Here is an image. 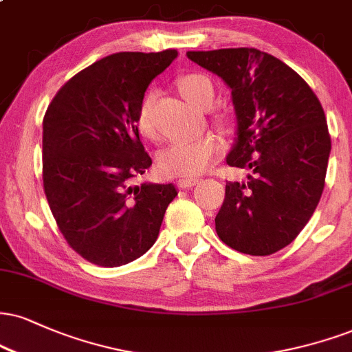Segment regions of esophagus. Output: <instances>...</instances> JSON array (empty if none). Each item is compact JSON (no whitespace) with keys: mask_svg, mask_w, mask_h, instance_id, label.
Segmentation results:
<instances>
[{"mask_svg":"<svg viewBox=\"0 0 352 352\" xmlns=\"http://www.w3.org/2000/svg\"><path fill=\"white\" fill-rule=\"evenodd\" d=\"M200 180H201L200 177H182V179H179V185L182 188H188V187H193V185H197Z\"/></svg>","mask_w":352,"mask_h":352,"instance_id":"esophagus-1","label":"esophagus"}]
</instances>
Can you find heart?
<instances>
[{
	"label": "heart",
	"mask_w": 352,
	"mask_h": 352,
	"mask_svg": "<svg viewBox=\"0 0 352 352\" xmlns=\"http://www.w3.org/2000/svg\"><path fill=\"white\" fill-rule=\"evenodd\" d=\"M179 90L188 101L197 107H210L214 98L213 83L201 74H188L179 78ZM152 95H146L139 104L138 124L139 133L146 138L154 135V122H152ZM214 122L224 131L234 128V118L228 113H219L214 116ZM221 142L218 135L205 133L197 138H177L172 139L159 152V168L165 175L180 177L195 175L205 170L217 157Z\"/></svg>",
	"instance_id": "heart-1"
}]
</instances>
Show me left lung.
Instances as JSON below:
<instances>
[{"label":"left lung","mask_w":352,"mask_h":352,"mask_svg":"<svg viewBox=\"0 0 352 352\" xmlns=\"http://www.w3.org/2000/svg\"><path fill=\"white\" fill-rule=\"evenodd\" d=\"M231 88L238 141L228 165L248 170L226 182L214 224L219 239L251 256L289 245L315 213L331 138L318 96L277 57L254 47L187 52Z\"/></svg>","instance_id":"left-lung-1"}]
</instances>
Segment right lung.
<instances>
[{
  "label": "right lung",
  "mask_w": 352,
  "mask_h": 352,
  "mask_svg": "<svg viewBox=\"0 0 352 352\" xmlns=\"http://www.w3.org/2000/svg\"><path fill=\"white\" fill-rule=\"evenodd\" d=\"M177 55H108L74 75L45 111V197L67 244L95 265L120 267L149 251L177 197L172 184L133 185L152 165L135 124L139 104Z\"/></svg>",
  "instance_id": "right-lung-1"
}]
</instances>
